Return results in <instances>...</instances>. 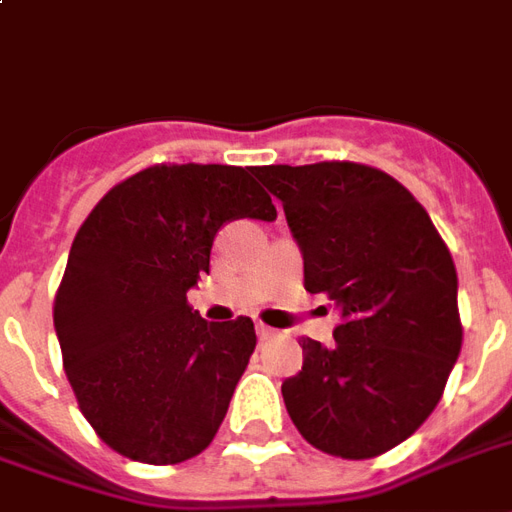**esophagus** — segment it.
Masks as SVG:
<instances>
[{
    "label": "esophagus",
    "instance_id": "34e87169",
    "mask_svg": "<svg viewBox=\"0 0 512 512\" xmlns=\"http://www.w3.org/2000/svg\"><path fill=\"white\" fill-rule=\"evenodd\" d=\"M255 328H257V336H260L263 342H266V339H274L276 333H279V331H274V328H268L266 323H257Z\"/></svg>",
    "mask_w": 512,
    "mask_h": 512
}]
</instances>
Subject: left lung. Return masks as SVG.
<instances>
[{
    "instance_id": "8db88e82",
    "label": "left lung",
    "mask_w": 512,
    "mask_h": 512,
    "mask_svg": "<svg viewBox=\"0 0 512 512\" xmlns=\"http://www.w3.org/2000/svg\"><path fill=\"white\" fill-rule=\"evenodd\" d=\"M304 252V287L342 312L333 344L301 336L304 366L282 382L301 437L361 461L415 434L461 352L458 279L426 208L363 162L263 165Z\"/></svg>"
}]
</instances>
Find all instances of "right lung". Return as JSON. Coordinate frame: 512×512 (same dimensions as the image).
Wrapping results in <instances>:
<instances>
[{
    "instance_id": "add662e5",
    "label": "right lung",
    "mask_w": 512,
    "mask_h": 512,
    "mask_svg": "<svg viewBox=\"0 0 512 512\" xmlns=\"http://www.w3.org/2000/svg\"><path fill=\"white\" fill-rule=\"evenodd\" d=\"M236 165L138 170L108 189L75 233L54 328L64 374L97 437L140 464L198 456L225 420L255 352V323H208L187 301L230 219H276Z\"/></svg>"
}]
</instances>
